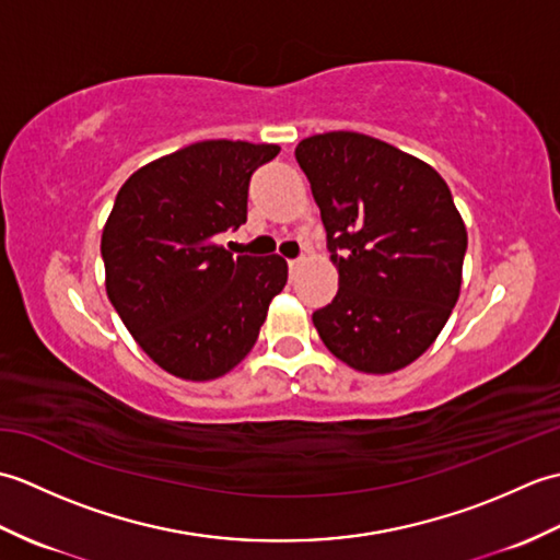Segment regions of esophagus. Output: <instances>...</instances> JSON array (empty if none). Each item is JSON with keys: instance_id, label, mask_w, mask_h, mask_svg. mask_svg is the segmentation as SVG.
Listing matches in <instances>:
<instances>
[{"instance_id": "esophagus-1", "label": "esophagus", "mask_w": 560, "mask_h": 560, "mask_svg": "<svg viewBox=\"0 0 560 560\" xmlns=\"http://www.w3.org/2000/svg\"><path fill=\"white\" fill-rule=\"evenodd\" d=\"M299 267H301V259H289V269L291 271H295Z\"/></svg>"}]
</instances>
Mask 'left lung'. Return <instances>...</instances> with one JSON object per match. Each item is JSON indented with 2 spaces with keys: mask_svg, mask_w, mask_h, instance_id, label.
<instances>
[{
  "mask_svg": "<svg viewBox=\"0 0 560 560\" xmlns=\"http://www.w3.org/2000/svg\"><path fill=\"white\" fill-rule=\"evenodd\" d=\"M339 271L335 301L313 313L325 347L361 373H395L431 347L459 299L467 229L431 165L359 132L303 139Z\"/></svg>",
  "mask_w": 560,
  "mask_h": 560,
  "instance_id": "8db88e82",
  "label": "left lung"
}]
</instances>
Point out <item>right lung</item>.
Instances as JSON below:
<instances>
[{
  "label": "right lung",
  "mask_w": 560,
  "mask_h": 560,
  "mask_svg": "<svg viewBox=\"0 0 560 560\" xmlns=\"http://www.w3.org/2000/svg\"><path fill=\"white\" fill-rule=\"evenodd\" d=\"M277 144L209 139L147 163L120 187L101 237L105 291L129 335L175 377L217 380L253 351L287 287L279 255H233L247 187Z\"/></svg>",
  "instance_id": "obj_1"
}]
</instances>
